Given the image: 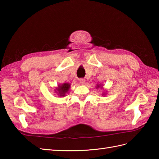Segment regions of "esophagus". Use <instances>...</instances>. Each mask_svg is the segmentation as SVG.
<instances>
[{"label":"esophagus","mask_w":159,"mask_h":159,"mask_svg":"<svg viewBox=\"0 0 159 159\" xmlns=\"http://www.w3.org/2000/svg\"><path fill=\"white\" fill-rule=\"evenodd\" d=\"M79 81H80V84H82V85H83V84L85 83V80L84 79H80Z\"/></svg>","instance_id":"esophagus-1"}]
</instances>
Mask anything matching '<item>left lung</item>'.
Returning <instances> with one entry per match:
<instances>
[{
    "label": "left lung",
    "mask_w": 159,
    "mask_h": 159,
    "mask_svg": "<svg viewBox=\"0 0 159 159\" xmlns=\"http://www.w3.org/2000/svg\"><path fill=\"white\" fill-rule=\"evenodd\" d=\"M102 84H98V85H97V86H96V89H98V88H100H100H102ZM106 93H102V96H105L106 95Z\"/></svg>",
    "instance_id": "8db88e82"
}]
</instances>
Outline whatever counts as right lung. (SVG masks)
Instances as JSON below:
<instances>
[{
  "mask_svg": "<svg viewBox=\"0 0 159 159\" xmlns=\"http://www.w3.org/2000/svg\"><path fill=\"white\" fill-rule=\"evenodd\" d=\"M70 85L71 84L68 83L60 84V85H58V87L55 88V93H57V95H59V96L60 97H64L70 89Z\"/></svg>",
  "mask_w": 159,
  "mask_h": 159,
  "instance_id": "1",
  "label": "right lung"
}]
</instances>
